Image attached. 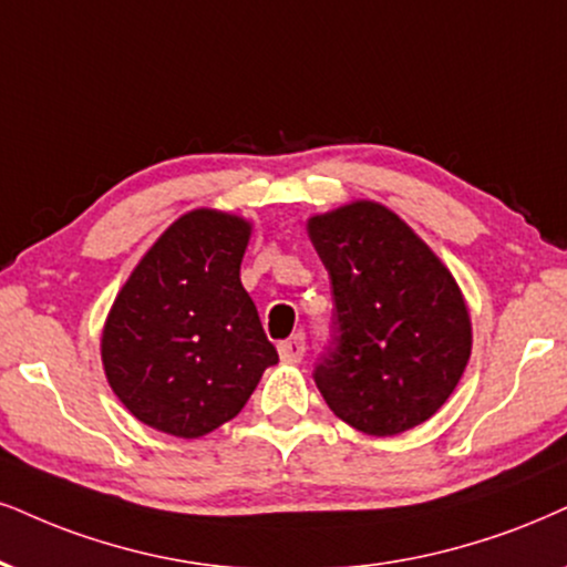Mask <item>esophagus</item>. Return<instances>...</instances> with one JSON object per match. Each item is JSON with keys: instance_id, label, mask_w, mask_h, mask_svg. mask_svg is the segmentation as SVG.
Instances as JSON below:
<instances>
[{"instance_id": "34e87169", "label": "esophagus", "mask_w": 567, "mask_h": 567, "mask_svg": "<svg viewBox=\"0 0 567 567\" xmlns=\"http://www.w3.org/2000/svg\"><path fill=\"white\" fill-rule=\"evenodd\" d=\"M278 354L284 362H299L305 358V333H295L291 339H286L278 344Z\"/></svg>"}]
</instances>
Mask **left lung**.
Masks as SVG:
<instances>
[{"label":"left lung","instance_id":"1","mask_svg":"<svg viewBox=\"0 0 567 567\" xmlns=\"http://www.w3.org/2000/svg\"><path fill=\"white\" fill-rule=\"evenodd\" d=\"M307 234L333 297L331 341L312 370L326 404L370 436L429 421L471 358V318L452 272L375 202L316 215Z\"/></svg>","mask_w":567,"mask_h":567}]
</instances>
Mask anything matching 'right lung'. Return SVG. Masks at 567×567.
Listing matches in <instances>:
<instances>
[{
    "mask_svg": "<svg viewBox=\"0 0 567 567\" xmlns=\"http://www.w3.org/2000/svg\"><path fill=\"white\" fill-rule=\"evenodd\" d=\"M249 223L194 209L165 230L115 297L102 333L113 391L138 421L197 439L241 412L278 352L239 270Z\"/></svg>",
    "mask_w": 567,
    "mask_h": 567,
    "instance_id": "obj_1",
    "label": "right lung"
}]
</instances>
